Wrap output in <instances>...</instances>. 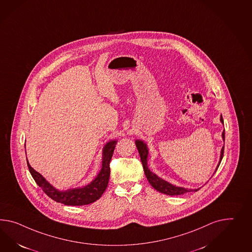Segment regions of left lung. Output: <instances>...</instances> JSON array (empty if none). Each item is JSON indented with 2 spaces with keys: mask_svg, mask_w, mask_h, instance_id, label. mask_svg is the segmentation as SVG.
Returning <instances> with one entry per match:
<instances>
[{
  "mask_svg": "<svg viewBox=\"0 0 252 252\" xmlns=\"http://www.w3.org/2000/svg\"><path fill=\"white\" fill-rule=\"evenodd\" d=\"M220 122H221L222 124H224V121H223L222 115L220 117ZM222 139L225 142V129L222 132ZM135 144L136 147H137L138 151H139V154H140L141 161H142V166H143V170H144V174L146 175V178L149 181V183L151 184L152 187L155 188V190L161 192L162 194H168V195H178V194H186L187 192H196V191H198L200 189L201 187L200 188H197V189H190V188L188 189V188H185V187H176L174 185L170 184L167 181L161 179L158 175H156L153 172H151L148 167V163H147L149 155L147 144L143 142V141H142V140H136ZM223 155H224V146L221 149L220 161H219V164H218V166H217L216 170H215V173H216V171L218 170V168L220 166L221 160L223 158Z\"/></svg>",
  "mask_w": 252,
  "mask_h": 252,
  "instance_id": "left-lung-1",
  "label": "left lung"
}]
</instances>
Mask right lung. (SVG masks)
Segmentation results:
<instances>
[{
    "instance_id": "add662e5",
    "label": "right lung",
    "mask_w": 252,
    "mask_h": 252,
    "mask_svg": "<svg viewBox=\"0 0 252 252\" xmlns=\"http://www.w3.org/2000/svg\"><path fill=\"white\" fill-rule=\"evenodd\" d=\"M117 140H111L104 145L101 169L95 179L85 187L70 188L62 191L58 190V188L53 187L42 174H39L38 172L31 167L28 160L27 165L33 180L53 200L66 206L89 205L97 201L108 187L110 174V161Z\"/></svg>"
}]
</instances>
